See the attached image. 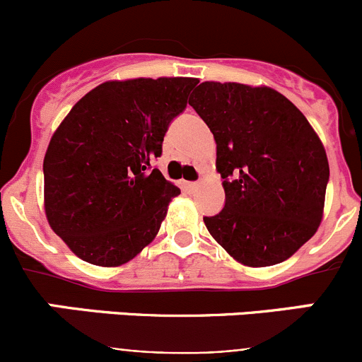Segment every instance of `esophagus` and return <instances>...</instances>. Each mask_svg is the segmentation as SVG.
<instances>
[{
  "label": "esophagus",
  "mask_w": 362,
  "mask_h": 362,
  "mask_svg": "<svg viewBox=\"0 0 362 362\" xmlns=\"http://www.w3.org/2000/svg\"><path fill=\"white\" fill-rule=\"evenodd\" d=\"M184 185H185V189H187V191H194V189L199 187L198 182H184Z\"/></svg>",
  "instance_id": "1"
}]
</instances>
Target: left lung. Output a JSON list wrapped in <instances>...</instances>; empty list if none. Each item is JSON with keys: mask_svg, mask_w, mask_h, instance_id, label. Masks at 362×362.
I'll use <instances>...</instances> for the list:
<instances>
[{"mask_svg": "<svg viewBox=\"0 0 362 362\" xmlns=\"http://www.w3.org/2000/svg\"><path fill=\"white\" fill-rule=\"evenodd\" d=\"M189 105L217 144L224 208L203 217L242 264L273 266L305 245L322 221L329 163L306 117L269 87L203 82Z\"/></svg>", "mask_w": 362, "mask_h": 362, "instance_id": "obj_1", "label": "left lung"}]
</instances>
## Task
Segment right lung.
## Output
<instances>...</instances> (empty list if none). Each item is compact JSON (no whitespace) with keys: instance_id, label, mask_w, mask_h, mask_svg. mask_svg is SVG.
Segmentation results:
<instances>
[{"instance_id":"add662e5","label":"right lung","mask_w":362,"mask_h":362,"mask_svg":"<svg viewBox=\"0 0 362 362\" xmlns=\"http://www.w3.org/2000/svg\"><path fill=\"white\" fill-rule=\"evenodd\" d=\"M198 78L105 82L69 110L45 159L50 228L82 261L120 266L158 235L180 189L152 160Z\"/></svg>"}]
</instances>
